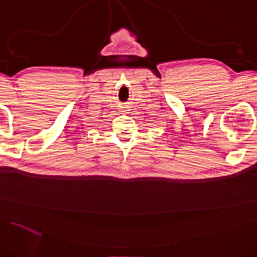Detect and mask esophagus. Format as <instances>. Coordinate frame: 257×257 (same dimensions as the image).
Masks as SVG:
<instances>
[{
  "label": "esophagus",
  "mask_w": 257,
  "mask_h": 257,
  "mask_svg": "<svg viewBox=\"0 0 257 257\" xmlns=\"http://www.w3.org/2000/svg\"><path fill=\"white\" fill-rule=\"evenodd\" d=\"M119 111L122 112V113H125V112H127V108H125V107H120V110Z\"/></svg>",
  "instance_id": "esophagus-1"
}]
</instances>
